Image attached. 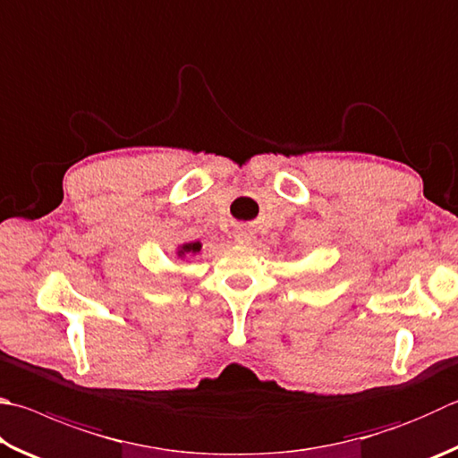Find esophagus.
Here are the masks:
<instances>
[{
	"label": "esophagus",
	"instance_id": "34e87169",
	"mask_svg": "<svg viewBox=\"0 0 458 458\" xmlns=\"http://www.w3.org/2000/svg\"><path fill=\"white\" fill-rule=\"evenodd\" d=\"M234 238L238 240L240 244H250L254 240V232L250 228H246V226H238L234 230Z\"/></svg>",
	"mask_w": 458,
	"mask_h": 458
}]
</instances>
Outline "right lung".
I'll return each mask as SVG.
<instances>
[{"mask_svg": "<svg viewBox=\"0 0 458 458\" xmlns=\"http://www.w3.org/2000/svg\"><path fill=\"white\" fill-rule=\"evenodd\" d=\"M202 250V244L200 242H190V244H182L178 248V256H188V254H198Z\"/></svg>", "mask_w": 458, "mask_h": 458, "instance_id": "obj_1", "label": "right lung"}]
</instances>
